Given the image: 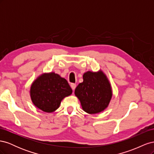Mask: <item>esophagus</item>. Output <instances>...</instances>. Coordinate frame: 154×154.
<instances>
[{
  "mask_svg": "<svg viewBox=\"0 0 154 154\" xmlns=\"http://www.w3.org/2000/svg\"><path fill=\"white\" fill-rule=\"evenodd\" d=\"M71 87L72 89V90H73V91H74V89H75V88H76V85L75 83H71Z\"/></svg>",
  "mask_w": 154,
  "mask_h": 154,
  "instance_id": "1",
  "label": "esophagus"
}]
</instances>
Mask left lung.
I'll list each match as a JSON object with an SVG mask.
<instances>
[{
    "label": "left lung",
    "instance_id": "8db88e82",
    "mask_svg": "<svg viewBox=\"0 0 154 154\" xmlns=\"http://www.w3.org/2000/svg\"><path fill=\"white\" fill-rule=\"evenodd\" d=\"M83 82L74 91L82 106L88 114L101 112L108 106L112 96L110 82L103 71H87L83 75Z\"/></svg>",
    "mask_w": 154,
    "mask_h": 154
}]
</instances>
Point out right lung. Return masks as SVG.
<instances>
[{"label": "right lung", "instance_id": "1", "mask_svg": "<svg viewBox=\"0 0 154 154\" xmlns=\"http://www.w3.org/2000/svg\"><path fill=\"white\" fill-rule=\"evenodd\" d=\"M66 79L54 72L44 73L32 82L30 89L33 104L45 112H53L60 106L62 100L72 94Z\"/></svg>", "mask_w": 154, "mask_h": 154}]
</instances>
